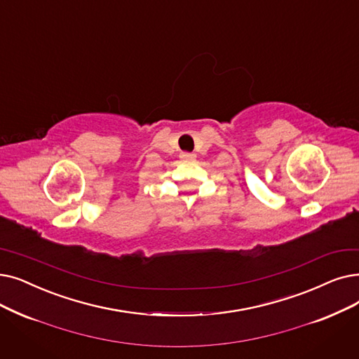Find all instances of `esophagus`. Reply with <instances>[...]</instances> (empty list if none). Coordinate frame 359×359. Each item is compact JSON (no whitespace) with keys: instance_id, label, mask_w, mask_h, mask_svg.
<instances>
[{"instance_id":"1","label":"esophagus","mask_w":359,"mask_h":359,"mask_svg":"<svg viewBox=\"0 0 359 359\" xmlns=\"http://www.w3.org/2000/svg\"><path fill=\"white\" fill-rule=\"evenodd\" d=\"M180 158H182V160H186V161H188V160H194V158H195V154H192V152H182V154H180Z\"/></svg>"}]
</instances>
